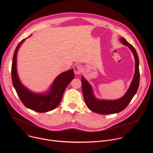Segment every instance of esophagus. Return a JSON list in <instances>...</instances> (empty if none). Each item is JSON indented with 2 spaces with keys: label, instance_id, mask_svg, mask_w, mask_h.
<instances>
[{
  "label": "esophagus",
  "instance_id": "esophagus-1",
  "mask_svg": "<svg viewBox=\"0 0 153 153\" xmlns=\"http://www.w3.org/2000/svg\"><path fill=\"white\" fill-rule=\"evenodd\" d=\"M73 69H74V72L76 74H80L82 73V68L79 65H76V66L74 67Z\"/></svg>",
  "mask_w": 153,
  "mask_h": 153
}]
</instances>
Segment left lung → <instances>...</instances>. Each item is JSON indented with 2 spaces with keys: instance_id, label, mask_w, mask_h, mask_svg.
Returning a JSON list of instances; mask_svg holds the SVG:
<instances>
[{
  "instance_id": "left-lung-1",
  "label": "left lung",
  "mask_w": 153,
  "mask_h": 153,
  "mask_svg": "<svg viewBox=\"0 0 153 153\" xmlns=\"http://www.w3.org/2000/svg\"><path fill=\"white\" fill-rule=\"evenodd\" d=\"M120 41L125 46L128 47L134 54L135 58V73L131 84L129 88L126 93L121 99L116 100H99L96 99L93 93V90L91 85L87 82L83 77H82V93L84 97L85 102L88 108L93 112L101 114H111L117 113L122 110L128 106L129 103L132 100L134 96L136 94L140 81L139 73V60L138 55L135 48L132 45L129 43L125 39L120 38Z\"/></svg>"
}]
</instances>
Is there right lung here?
I'll list each match as a JSON object with an SVG mask.
<instances>
[{
	"label": "right lung",
	"mask_w": 153,
	"mask_h": 153,
	"mask_svg": "<svg viewBox=\"0 0 153 153\" xmlns=\"http://www.w3.org/2000/svg\"><path fill=\"white\" fill-rule=\"evenodd\" d=\"M25 40V39L19 42L14 53L11 67V78L13 86L20 100L27 108L39 113L51 111L59 105L65 88L74 79L73 70L60 74L55 79L51 87L50 91L48 94H39L31 92L20 82L16 70L17 53Z\"/></svg>",
	"instance_id": "right-lung-1"
}]
</instances>
